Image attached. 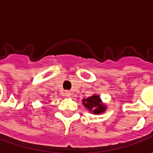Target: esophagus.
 I'll use <instances>...</instances> for the list:
<instances>
[{"label":"esophagus","instance_id":"1","mask_svg":"<svg viewBox=\"0 0 153 153\" xmlns=\"http://www.w3.org/2000/svg\"><path fill=\"white\" fill-rule=\"evenodd\" d=\"M71 93L70 91L65 92V96H66V97H71Z\"/></svg>","mask_w":153,"mask_h":153}]
</instances>
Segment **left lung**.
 <instances>
[{
	"mask_svg": "<svg viewBox=\"0 0 153 153\" xmlns=\"http://www.w3.org/2000/svg\"><path fill=\"white\" fill-rule=\"evenodd\" d=\"M82 105L85 106V108L92 112L94 115H100L105 112L107 106L105 103H103L100 95L93 94L90 97L83 99Z\"/></svg>",
	"mask_w": 153,
	"mask_h": 153,
	"instance_id": "1",
	"label": "left lung"
}]
</instances>
